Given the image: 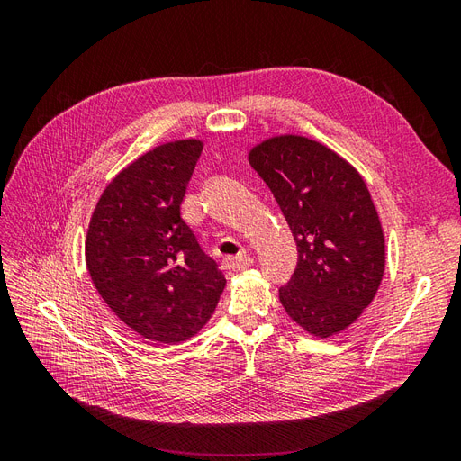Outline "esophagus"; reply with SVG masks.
I'll return each mask as SVG.
<instances>
[{
    "mask_svg": "<svg viewBox=\"0 0 461 461\" xmlns=\"http://www.w3.org/2000/svg\"><path fill=\"white\" fill-rule=\"evenodd\" d=\"M252 263H254L252 258L246 256V254H240V256H236V258H227V259H225V267H227L229 271H244V269H248Z\"/></svg>",
    "mask_w": 461,
    "mask_h": 461,
    "instance_id": "1",
    "label": "esophagus"
}]
</instances>
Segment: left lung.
Returning a JSON list of instances; mask_svg holds the SVG:
<instances>
[{
    "mask_svg": "<svg viewBox=\"0 0 461 461\" xmlns=\"http://www.w3.org/2000/svg\"><path fill=\"white\" fill-rule=\"evenodd\" d=\"M273 192L298 248L296 271L278 298L317 339L346 330L376 296L384 275V232L356 167L302 134H276L248 151Z\"/></svg>",
    "mask_w": 461,
    "mask_h": 461,
    "instance_id": "8db88e82",
    "label": "left lung"
}]
</instances>
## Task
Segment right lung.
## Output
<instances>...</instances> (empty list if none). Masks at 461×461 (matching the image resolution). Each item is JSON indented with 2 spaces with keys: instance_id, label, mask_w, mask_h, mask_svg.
Returning <instances> with one entry per match:
<instances>
[{
  "instance_id": "1",
  "label": "right lung",
  "mask_w": 461,
  "mask_h": 461,
  "mask_svg": "<svg viewBox=\"0 0 461 461\" xmlns=\"http://www.w3.org/2000/svg\"><path fill=\"white\" fill-rule=\"evenodd\" d=\"M200 138L165 142L129 163L104 188L86 232L95 290L142 339L176 344L212 319L227 281L180 217Z\"/></svg>"
}]
</instances>
